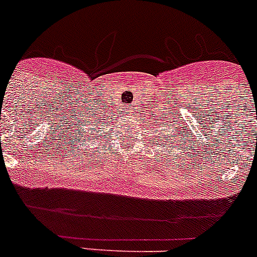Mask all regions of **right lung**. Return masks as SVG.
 I'll use <instances>...</instances> for the list:
<instances>
[{"label":"right lung","mask_w":257,"mask_h":257,"mask_svg":"<svg viewBox=\"0 0 257 257\" xmlns=\"http://www.w3.org/2000/svg\"><path fill=\"white\" fill-rule=\"evenodd\" d=\"M95 121H98V120H95ZM86 125V124H85ZM95 128H96V124H94V131H95ZM94 131H91V133H94ZM99 131L98 129H96V133H98ZM88 131L87 132H85V131H83V132H82V139H85V140H90V137H91V136H88Z\"/></svg>","instance_id":"1"}]
</instances>
